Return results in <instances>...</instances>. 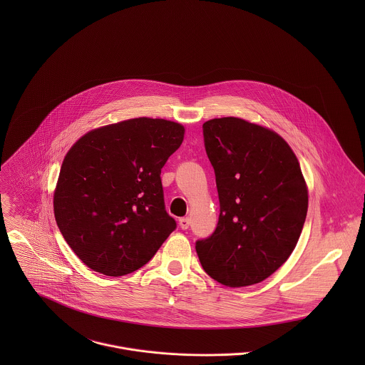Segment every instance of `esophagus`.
<instances>
[{"label":"esophagus","mask_w":365,"mask_h":365,"mask_svg":"<svg viewBox=\"0 0 365 365\" xmlns=\"http://www.w3.org/2000/svg\"><path fill=\"white\" fill-rule=\"evenodd\" d=\"M190 223H191L190 217H180V220H178V225H180V227H181V229H184V230L190 227Z\"/></svg>","instance_id":"obj_1"}]
</instances>
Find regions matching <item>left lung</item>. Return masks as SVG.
<instances>
[{
  "instance_id": "left-lung-1",
  "label": "left lung",
  "mask_w": 365,
  "mask_h": 365,
  "mask_svg": "<svg viewBox=\"0 0 365 365\" xmlns=\"http://www.w3.org/2000/svg\"><path fill=\"white\" fill-rule=\"evenodd\" d=\"M202 129L220 213L197 255L222 285L259 284L292 255L307 219L299 161L277 132L242 118H215Z\"/></svg>"
}]
</instances>
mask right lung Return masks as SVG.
Instances as JSON below:
<instances>
[{"label": "right lung", "mask_w": 365, "mask_h": 365, "mask_svg": "<svg viewBox=\"0 0 365 365\" xmlns=\"http://www.w3.org/2000/svg\"><path fill=\"white\" fill-rule=\"evenodd\" d=\"M184 133L181 123L142 116L93 129L70 148L53 209L64 240L87 267L108 277L133 272L175 229L160 174Z\"/></svg>", "instance_id": "right-lung-1"}]
</instances>
